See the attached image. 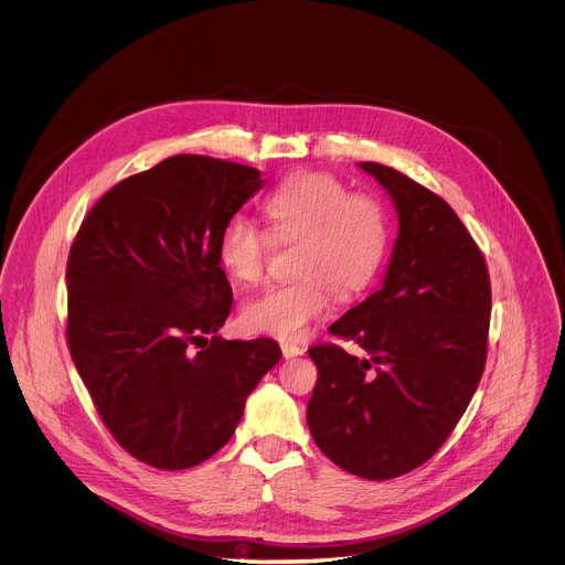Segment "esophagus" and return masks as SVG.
<instances>
[{
    "mask_svg": "<svg viewBox=\"0 0 565 565\" xmlns=\"http://www.w3.org/2000/svg\"><path fill=\"white\" fill-rule=\"evenodd\" d=\"M280 350H282V356L285 359H296V356H302L305 354V350L300 348V345H296V343H280Z\"/></svg>",
    "mask_w": 565,
    "mask_h": 565,
    "instance_id": "1",
    "label": "esophagus"
}]
</instances>
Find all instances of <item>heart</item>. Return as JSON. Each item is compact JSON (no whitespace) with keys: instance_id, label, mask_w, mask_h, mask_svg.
<instances>
[{"instance_id":"obj_1","label":"heart","mask_w":565,"mask_h":565,"mask_svg":"<svg viewBox=\"0 0 565 565\" xmlns=\"http://www.w3.org/2000/svg\"><path fill=\"white\" fill-rule=\"evenodd\" d=\"M263 209L269 231L245 213L231 215L217 239V258L235 282L254 285L265 274L274 242H302L296 263L300 280L271 285L242 309L247 330L298 339L326 313L328 291L350 300L374 280L390 245L387 215L374 198L354 195L328 173L287 178Z\"/></svg>"}]
</instances>
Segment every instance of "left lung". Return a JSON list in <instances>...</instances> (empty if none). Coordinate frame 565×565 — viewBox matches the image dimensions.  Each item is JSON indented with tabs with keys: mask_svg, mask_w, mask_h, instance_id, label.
Here are the masks:
<instances>
[{
	"mask_svg": "<svg viewBox=\"0 0 565 565\" xmlns=\"http://www.w3.org/2000/svg\"><path fill=\"white\" fill-rule=\"evenodd\" d=\"M392 198L398 237L383 287L328 330L365 356L313 345L309 430L341 470L387 481L428 461L484 367L491 289L483 254L446 200L381 162H359Z\"/></svg>",
	"mask_w": 565,
	"mask_h": 565,
	"instance_id": "8db88e82",
	"label": "left lung"
}]
</instances>
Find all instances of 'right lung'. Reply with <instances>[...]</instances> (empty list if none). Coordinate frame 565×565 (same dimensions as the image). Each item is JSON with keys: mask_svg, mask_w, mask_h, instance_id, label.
<instances>
[{"mask_svg": "<svg viewBox=\"0 0 565 565\" xmlns=\"http://www.w3.org/2000/svg\"><path fill=\"white\" fill-rule=\"evenodd\" d=\"M263 184L254 167L178 154L115 184L72 245V359L113 437L152 468L226 446L282 356L271 339L217 334L233 305L217 239Z\"/></svg>", "mask_w": 565, "mask_h": 565, "instance_id": "right-lung-1", "label": "right lung"}]
</instances>
